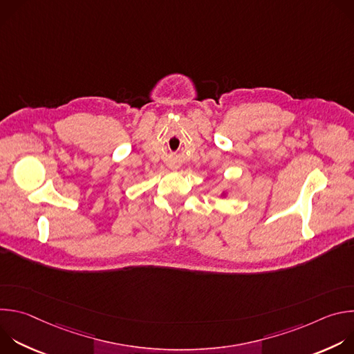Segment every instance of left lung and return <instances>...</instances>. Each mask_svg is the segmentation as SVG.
<instances>
[{"label":"left lung","mask_w":354,"mask_h":354,"mask_svg":"<svg viewBox=\"0 0 354 354\" xmlns=\"http://www.w3.org/2000/svg\"><path fill=\"white\" fill-rule=\"evenodd\" d=\"M227 196H228V192H227V190H223V192H221V197H227Z\"/></svg>","instance_id":"8db88e82"}]
</instances>
